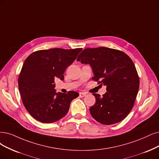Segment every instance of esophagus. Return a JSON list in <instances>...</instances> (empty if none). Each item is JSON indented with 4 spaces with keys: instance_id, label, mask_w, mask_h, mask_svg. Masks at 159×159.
Wrapping results in <instances>:
<instances>
[{
    "instance_id": "1",
    "label": "esophagus",
    "mask_w": 159,
    "mask_h": 159,
    "mask_svg": "<svg viewBox=\"0 0 159 159\" xmlns=\"http://www.w3.org/2000/svg\"><path fill=\"white\" fill-rule=\"evenodd\" d=\"M86 93H85V92H80V93H79V96H80V98H83V97L86 96Z\"/></svg>"
}]
</instances>
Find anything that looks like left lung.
Returning a JSON list of instances; mask_svg holds the SVG:
<instances>
[{"instance_id": "1", "label": "left lung", "mask_w": 159, "mask_h": 159, "mask_svg": "<svg viewBox=\"0 0 159 159\" xmlns=\"http://www.w3.org/2000/svg\"><path fill=\"white\" fill-rule=\"evenodd\" d=\"M82 63L89 64L93 80L107 86L103 96L93 93L96 103L90 108L92 117L110 125L125 119L136 98L139 80L132 60L123 52L105 47L86 48L79 55Z\"/></svg>"}]
</instances>
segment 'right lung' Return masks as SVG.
Segmentation results:
<instances>
[{"instance_id": "1", "label": "right lung", "mask_w": 159, "mask_h": 159, "mask_svg": "<svg viewBox=\"0 0 159 159\" xmlns=\"http://www.w3.org/2000/svg\"><path fill=\"white\" fill-rule=\"evenodd\" d=\"M83 50L52 48L34 52L24 61L18 79L23 103L30 115L43 123L62 119L78 92H56L55 78L63 79V73Z\"/></svg>"}]
</instances>
